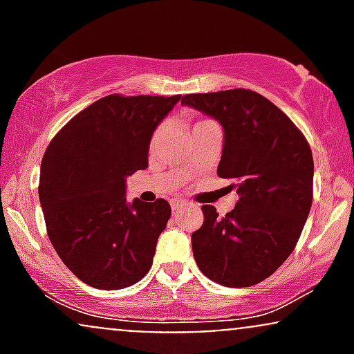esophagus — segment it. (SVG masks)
I'll return each instance as SVG.
<instances>
[{
  "label": "esophagus",
  "mask_w": 354,
  "mask_h": 354,
  "mask_svg": "<svg viewBox=\"0 0 354 354\" xmlns=\"http://www.w3.org/2000/svg\"><path fill=\"white\" fill-rule=\"evenodd\" d=\"M169 203H171L173 211H178V209H181L183 205H185V200H181V198H174V200H171Z\"/></svg>",
  "instance_id": "1"
}]
</instances>
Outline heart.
I'll list each match as a JSON object with an SVG mask.
<instances>
[{
	"label": "heart",
	"mask_w": 354,
	"mask_h": 354,
	"mask_svg": "<svg viewBox=\"0 0 354 354\" xmlns=\"http://www.w3.org/2000/svg\"><path fill=\"white\" fill-rule=\"evenodd\" d=\"M201 123H206V121H201ZM201 123H198V124H201Z\"/></svg>",
	"instance_id": "obj_1"
}]
</instances>
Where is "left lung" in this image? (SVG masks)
Listing matches in <instances>:
<instances>
[{
	"label": "left lung",
	"mask_w": 354,
	"mask_h": 354,
	"mask_svg": "<svg viewBox=\"0 0 354 354\" xmlns=\"http://www.w3.org/2000/svg\"><path fill=\"white\" fill-rule=\"evenodd\" d=\"M223 126L219 178L236 181L239 200L219 218L203 206L205 221L191 234L196 265L211 281L230 288L261 283L298 243L313 201L311 148L278 106L251 89L183 96Z\"/></svg>",
	"instance_id": "obj_1"
}]
</instances>
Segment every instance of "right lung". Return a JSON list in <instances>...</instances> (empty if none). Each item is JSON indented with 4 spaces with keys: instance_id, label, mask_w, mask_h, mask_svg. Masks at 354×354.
Segmentation results:
<instances>
[{
    "instance_id": "right-lung-1",
    "label": "right lung",
    "mask_w": 354,
    "mask_h": 354,
    "mask_svg": "<svg viewBox=\"0 0 354 354\" xmlns=\"http://www.w3.org/2000/svg\"><path fill=\"white\" fill-rule=\"evenodd\" d=\"M181 95L104 96L59 129L39 173V203L53 248L98 290L140 281L171 216L160 198L126 201V178L148 168L149 141Z\"/></svg>"
}]
</instances>
